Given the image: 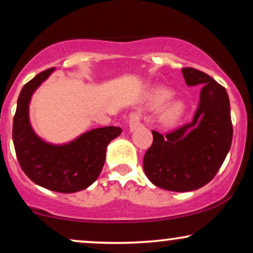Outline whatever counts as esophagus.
I'll return each instance as SVG.
<instances>
[{
    "label": "esophagus",
    "instance_id": "34e87169",
    "mask_svg": "<svg viewBox=\"0 0 253 253\" xmlns=\"http://www.w3.org/2000/svg\"><path fill=\"white\" fill-rule=\"evenodd\" d=\"M128 126H129V130L133 132V130L138 128L140 126V117L136 113H132L129 117L128 120Z\"/></svg>",
    "mask_w": 253,
    "mask_h": 253
}]
</instances>
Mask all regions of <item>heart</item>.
Here are the masks:
<instances>
[{"label":"heart","instance_id":"b5f03b06","mask_svg":"<svg viewBox=\"0 0 253 253\" xmlns=\"http://www.w3.org/2000/svg\"><path fill=\"white\" fill-rule=\"evenodd\" d=\"M146 97H147L148 102L151 106H159L164 103V106L160 109V118L161 120L165 123H169V121L175 120L179 115L181 114L182 109H184V103L181 100L176 99V97L171 96V90L167 89L165 87H153L146 93Z\"/></svg>","mask_w":253,"mask_h":253}]
</instances>
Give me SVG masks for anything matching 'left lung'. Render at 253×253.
<instances>
[{
  "instance_id": "left-lung-1",
  "label": "left lung",
  "mask_w": 253,
  "mask_h": 253,
  "mask_svg": "<svg viewBox=\"0 0 253 253\" xmlns=\"http://www.w3.org/2000/svg\"><path fill=\"white\" fill-rule=\"evenodd\" d=\"M188 87L202 86L191 123L167 134L152 130L153 144L144 157V171L156 186L188 192L213 179L232 144L230 100L226 89L205 73L182 68Z\"/></svg>"
}]
</instances>
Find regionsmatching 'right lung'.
Here are the masks:
<instances>
[{
    "instance_id": "right-lung-1",
    "label": "right lung",
    "mask_w": 253,
    "mask_h": 253,
    "mask_svg": "<svg viewBox=\"0 0 253 253\" xmlns=\"http://www.w3.org/2000/svg\"><path fill=\"white\" fill-rule=\"evenodd\" d=\"M55 68L41 72L26 84L17 99L13 141L21 169L39 186L60 193L89 187L102 171L106 150L121 134L120 127L108 126L84 132L65 144H51L36 134L29 119L33 94Z\"/></svg>"
}]
</instances>
